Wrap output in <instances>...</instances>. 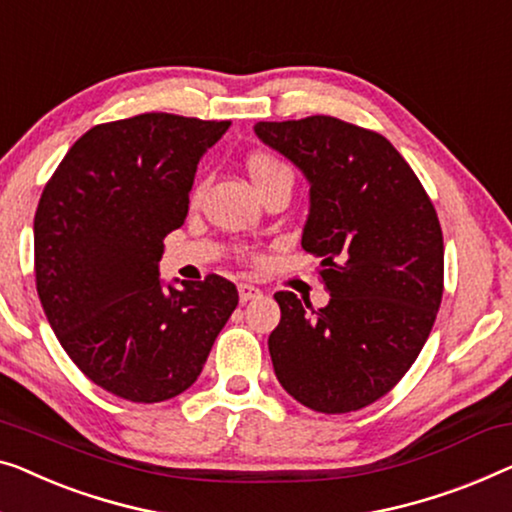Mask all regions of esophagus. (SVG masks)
I'll return each mask as SVG.
<instances>
[{"label": "esophagus", "mask_w": 512, "mask_h": 512, "mask_svg": "<svg viewBox=\"0 0 512 512\" xmlns=\"http://www.w3.org/2000/svg\"><path fill=\"white\" fill-rule=\"evenodd\" d=\"M238 293H240V302H249L254 298H261L263 291L254 284H238Z\"/></svg>", "instance_id": "obj_1"}]
</instances>
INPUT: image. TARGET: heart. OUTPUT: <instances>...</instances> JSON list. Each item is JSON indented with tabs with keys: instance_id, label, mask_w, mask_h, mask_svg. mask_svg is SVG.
Masks as SVG:
<instances>
[{
	"instance_id": "1",
	"label": "heart",
	"mask_w": 512,
	"mask_h": 512,
	"mask_svg": "<svg viewBox=\"0 0 512 512\" xmlns=\"http://www.w3.org/2000/svg\"><path fill=\"white\" fill-rule=\"evenodd\" d=\"M247 170H249L251 182H254V187H256V184L268 180L270 175L279 173V170H284V166H281L277 159L268 157V154H254V157L247 161Z\"/></svg>"
}]
</instances>
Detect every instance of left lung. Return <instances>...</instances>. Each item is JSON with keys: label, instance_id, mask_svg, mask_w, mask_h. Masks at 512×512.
Segmentation results:
<instances>
[{"label": "left lung", "instance_id": "obj_1", "mask_svg": "<svg viewBox=\"0 0 512 512\" xmlns=\"http://www.w3.org/2000/svg\"><path fill=\"white\" fill-rule=\"evenodd\" d=\"M254 131L309 182L302 249L321 258L330 293L318 311L291 291L274 293V374L318 413L358 411L395 388L432 332L443 295L439 217L381 133L328 115Z\"/></svg>", "mask_w": 512, "mask_h": 512}]
</instances>
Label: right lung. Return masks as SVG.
I'll list each match as a JSON object with an SVG mask.
<instances>
[{
  "instance_id": "1",
  "label": "right lung",
  "mask_w": 512,
  "mask_h": 512,
  "mask_svg": "<svg viewBox=\"0 0 512 512\" xmlns=\"http://www.w3.org/2000/svg\"><path fill=\"white\" fill-rule=\"evenodd\" d=\"M228 127L168 113L99 124L36 207V291L50 328L87 379L129 402L187 390L238 307V288L219 274L182 288L159 277L198 161Z\"/></svg>"
}]
</instances>
